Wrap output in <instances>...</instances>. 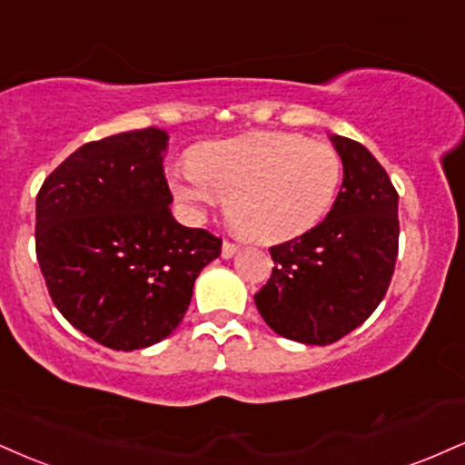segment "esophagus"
Segmentation results:
<instances>
[{"instance_id": "34e87169", "label": "esophagus", "mask_w": 465, "mask_h": 465, "mask_svg": "<svg viewBox=\"0 0 465 465\" xmlns=\"http://www.w3.org/2000/svg\"><path fill=\"white\" fill-rule=\"evenodd\" d=\"M236 253H238V244H233V242H229V240H225V242H223L221 255L225 257V260H229V257H233Z\"/></svg>"}]
</instances>
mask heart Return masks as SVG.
Instances as JSON below:
<instances>
[{"label": "heart", "instance_id": "1", "mask_svg": "<svg viewBox=\"0 0 465 465\" xmlns=\"http://www.w3.org/2000/svg\"><path fill=\"white\" fill-rule=\"evenodd\" d=\"M342 182L331 144L299 134L255 132L205 144L169 173L179 208L201 218L227 199V216L264 244L294 240L321 225Z\"/></svg>", "mask_w": 465, "mask_h": 465}]
</instances>
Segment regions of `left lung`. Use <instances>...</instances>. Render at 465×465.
I'll return each instance as SVG.
<instances>
[{
    "label": "left lung",
    "instance_id": "1",
    "mask_svg": "<svg viewBox=\"0 0 465 465\" xmlns=\"http://www.w3.org/2000/svg\"><path fill=\"white\" fill-rule=\"evenodd\" d=\"M342 188L327 218L303 236L271 247L272 275L255 305L282 338L327 346L377 310L399 255V194L363 144L331 134Z\"/></svg>",
    "mask_w": 465,
    "mask_h": 465
}]
</instances>
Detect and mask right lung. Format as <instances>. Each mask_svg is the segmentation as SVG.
<instances>
[{
	"mask_svg": "<svg viewBox=\"0 0 465 465\" xmlns=\"http://www.w3.org/2000/svg\"><path fill=\"white\" fill-rule=\"evenodd\" d=\"M169 134L123 132L73 151L36 197V257L54 305L114 351L169 338L223 240L173 218Z\"/></svg>",
	"mask_w": 465,
	"mask_h": 465,
	"instance_id": "add662e5",
	"label": "right lung"
}]
</instances>
